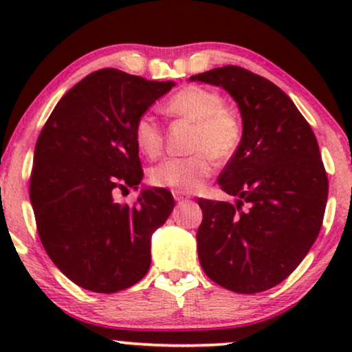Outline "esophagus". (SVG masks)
Listing matches in <instances>:
<instances>
[{
    "label": "esophagus",
    "instance_id": "1",
    "mask_svg": "<svg viewBox=\"0 0 352 352\" xmlns=\"http://www.w3.org/2000/svg\"><path fill=\"white\" fill-rule=\"evenodd\" d=\"M173 199H175V201H187L188 200V197H185L184 193H173Z\"/></svg>",
    "mask_w": 352,
    "mask_h": 352
}]
</instances>
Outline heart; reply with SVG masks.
I'll use <instances>...</instances> for the list:
<instances>
[{"label":"heart","mask_w":352,"mask_h":352,"mask_svg":"<svg viewBox=\"0 0 352 352\" xmlns=\"http://www.w3.org/2000/svg\"><path fill=\"white\" fill-rule=\"evenodd\" d=\"M223 99L212 89L190 86L173 94L165 102V111L175 117L195 122L187 157H172L151 168L148 179L155 187L168 188L175 193H193L201 188L213 172V157L225 160L232 157L241 139L236 117L223 107ZM137 148L148 159L162 153V127L151 114H144L134 125Z\"/></svg>","instance_id":"heart-1"}]
</instances>
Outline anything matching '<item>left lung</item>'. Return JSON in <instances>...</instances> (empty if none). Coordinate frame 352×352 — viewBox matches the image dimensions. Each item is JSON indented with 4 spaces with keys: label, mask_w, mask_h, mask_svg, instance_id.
<instances>
[{
    "label": "left lung",
    "mask_w": 352,
    "mask_h": 352,
    "mask_svg": "<svg viewBox=\"0 0 352 352\" xmlns=\"http://www.w3.org/2000/svg\"><path fill=\"white\" fill-rule=\"evenodd\" d=\"M190 80L223 87L243 124L240 145L218 177L221 190L236 201L199 200L200 265L230 292H265L294 272L321 230L328 175L318 140L272 80L238 66Z\"/></svg>",
    "instance_id": "obj_1"
}]
</instances>
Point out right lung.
I'll return each mask as SVG.
<instances>
[{
  "label": "right lung",
  "mask_w": 352,
  "mask_h": 352,
  "mask_svg": "<svg viewBox=\"0 0 352 352\" xmlns=\"http://www.w3.org/2000/svg\"><path fill=\"white\" fill-rule=\"evenodd\" d=\"M173 86L99 69L63 96L38 137L30 184L38 233L80 288L117 293L151 268V238L172 213V193L142 188L134 207L114 193L142 182L134 125Z\"/></svg>",
  "instance_id": "obj_1"
}]
</instances>
